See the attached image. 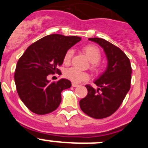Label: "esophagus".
I'll list each match as a JSON object with an SVG mask.
<instances>
[{
  "instance_id": "34e87169",
  "label": "esophagus",
  "mask_w": 148,
  "mask_h": 148,
  "mask_svg": "<svg viewBox=\"0 0 148 148\" xmlns=\"http://www.w3.org/2000/svg\"><path fill=\"white\" fill-rule=\"evenodd\" d=\"M72 86H73V87H78V84H75V83H72Z\"/></svg>"
}]
</instances>
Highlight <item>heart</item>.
Wrapping results in <instances>:
<instances>
[{"label":"heart","instance_id":"obj_1","mask_svg":"<svg viewBox=\"0 0 148 148\" xmlns=\"http://www.w3.org/2000/svg\"><path fill=\"white\" fill-rule=\"evenodd\" d=\"M84 53L86 55L90 61L92 63V68L94 70H97L99 68L98 63L101 59V52L97 47L94 45H87L82 49ZM73 55V51L72 49H69L65 53L64 57V61L65 64H69ZM64 75L66 78L70 79L73 82L78 83L88 79L89 75L87 73L78 70L75 67L69 68L65 71Z\"/></svg>","mask_w":148,"mask_h":148}]
</instances>
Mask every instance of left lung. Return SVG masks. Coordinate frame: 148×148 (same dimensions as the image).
Listing matches in <instances>:
<instances>
[{
	"label": "left lung",
	"mask_w": 148,
	"mask_h": 148,
	"mask_svg": "<svg viewBox=\"0 0 148 148\" xmlns=\"http://www.w3.org/2000/svg\"><path fill=\"white\" fill-rule=\"evenodd\" d=\"M103 48L108 59L105 71L94 83L98 86L95 90L86 85L87 95L79 101L84 113L94 119H104L114 113L130 90L132 68L125 53L108 40L99 38H91Z\"/></svg>",
	"instance_id": "left-lung-1"
}]
</instances>
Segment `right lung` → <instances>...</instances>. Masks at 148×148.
Segmentation results:
<instances>
[{
    "label": "right lung",
    "instance_id": "1",
    "mask_svg": "<svg viewBox=\"0 0 148 148\" xmlns=\"http://www.w3.org/2000/svg\"><path fill=\"white\" fill-rule=\"evenodd\" d=\"M81 40L77 36L47 35L29 47L17 63L15 82L21 100L29 110L44 115L56 110L61 91L71 87L66 78L49 83L47 75L59 72L68 49Z\"/></svg>",
    "mask_w": 148,
    "mask_h": 148
}]
</instances>
